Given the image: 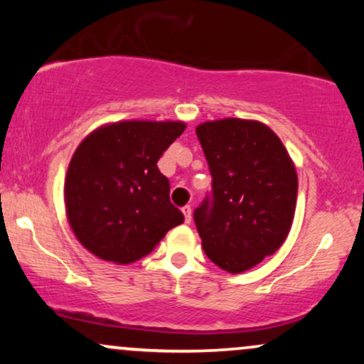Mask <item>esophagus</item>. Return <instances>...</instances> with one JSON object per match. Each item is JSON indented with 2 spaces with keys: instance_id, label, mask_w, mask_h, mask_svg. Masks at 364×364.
Segmentation results:
<instances>
[{
  "instance_id": "1",
  "label": "esophagus",
  "mask_w": 364,
  "mask_h": 364,
  "mask_svg": "<svg viewBox=\"0 0 364 364\" xmlns=\"http://www.w3.org/2000/svg\"><path fill=\"white\" fill-rule=\"evenodd\" d=\"M183 215H185V223L190 224L191 223V207L190 205L183 207Z\"/></svg>"
}]
</instances>
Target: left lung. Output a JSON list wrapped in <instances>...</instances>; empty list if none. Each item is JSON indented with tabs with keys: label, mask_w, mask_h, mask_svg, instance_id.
<instances>
[{
	"label": "left lung",
	"mask_w": 364,
	"mask_h": 364,
	"mask_svg": "<svg viewBox=\"0 0 364 364\" xmlns=\"http://www.w3.org/2000/svg\"><path fill=\"white\" fill-rule=\"evenodd\" d=\"M212 174V193L193 219L205 255L241 274L286 241L294 219L298 176L281 139L267 124L225 118L196 127Z\"/></svg>",
	"instance_id": "1"
}]
</instances>
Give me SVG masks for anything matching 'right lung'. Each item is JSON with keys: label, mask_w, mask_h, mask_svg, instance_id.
Returning <instances> with one entry per match:
<instances>
[{"label": "right lung", "mask_w": 364, "mask_h": 364, "mask_svg": "<svg viewBox=\"0 0 364 364\" xmlns=\"http://www.w3.org/2000/svg\"><path fill=\"white\" fill-rule=\"evenodd\" d=\"M181 121H119L92 132L65 179L66 217L77 240L112 263L140 260L185 220L157 161L185 132Z\"/></svg>", "instance_id": "obj_1"}]
</instances>
